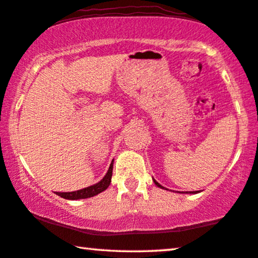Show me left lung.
<instances>
[{
  "label": "left lung",
  "mask_w": 258,
  "mask_h": 258,
  "mask_svg": "<svg viewBox=\"0 0 258 258\" xmlns=\"http://www.w3.org/2000/svg\"><path fill=\"white\" fill-rule=\"evenodd\" d=\"M153 182H154V183H156V185H158V187H159V188H162V189H164V187H162V185H160L159 183H158V182L156 181V180H153ZM191 192H194V191H191ZM196 192H198V191H195V192H194V194H196Z\"/></svg>",
  "instance_id": "obj_1"
}]
</instances>
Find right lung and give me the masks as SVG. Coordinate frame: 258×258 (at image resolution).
Listing matches in <instances>:
<instances>
[{"instance_id": "1", "label": "right lung", "mask_w": 258, "mask_h": 258, "mask_svg": "<svg viewBox=\"0 0 258 258\" xmlns=\"http://www.w3.org/2000/svg\"><path fill=\"white\" fill-rule=\"evenodd\" d=\"M112 174H113V161L110 164L108 172H107L106 175L104 176V179L101 181H99L98 183L91 185V187L81 189V190H76V191H71V192H56V195H58L62 198H66V200H82V198H89V197H93L98 195L106 190L109 187L110 184V180H112Z\"/></svg>"}]
</instances>
